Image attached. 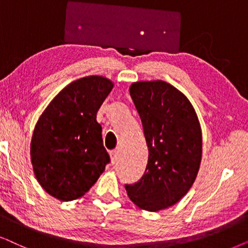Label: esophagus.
<instances>
[{
  "instance_id": "obj_1",
  "label": "esophagus",
  "mask_w": 248,
  "mask_h": 248,
  "mask_svg": "<svg viewBox=\"0 0 248 248\" xmlns=\"http://www.w3.org/2000/svg\"><path fill=\"white\" fill-rule=\"evenodd\" d=\"M119 156H120V151H119V150H114V151L110 152L111 162L113 163V164H114L115 162H117V161L119 160Z\"/></svg>"
}]
</instances>
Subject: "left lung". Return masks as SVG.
Returning <instances> with one entry per match:
<instances>
[{"mask_svg":"<svg viewBox=\"0 0 248 248\" xmlns=\"http://www.w3.org/2000/svg\"><path fill=\"white\" fill-rule=\"evenodd\" d=\"M148 148L145 173L126 185L131 202L157 212L188 193L202 161V129L186 95L163 80L136 81L129 87Z\"/></svg>","mask_w":248,"mask_h":248,"instance_id":"obj_1","label":"left lung"}]
</instances>
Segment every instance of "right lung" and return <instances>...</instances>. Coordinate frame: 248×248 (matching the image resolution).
I'll return each mask as SVG.
<instances>
[{
    "label": "right lung",
    "instance_id": "add662e5",
    "mask_svg": "<svg viewBox=\"0 0 248 248\" xmlns=\"http://www.w3.org/2000/svg\"><path fill=\"white\" fill-rule=\"evenodd\" d=\"M103 76L72 81L38 118L31 141V161L43 189L62 202L84 196L110 161L96 114L113 88Z\"/></svg>",
    "mask_w": 248,
    "mask_h": 248
}]
</instances>
